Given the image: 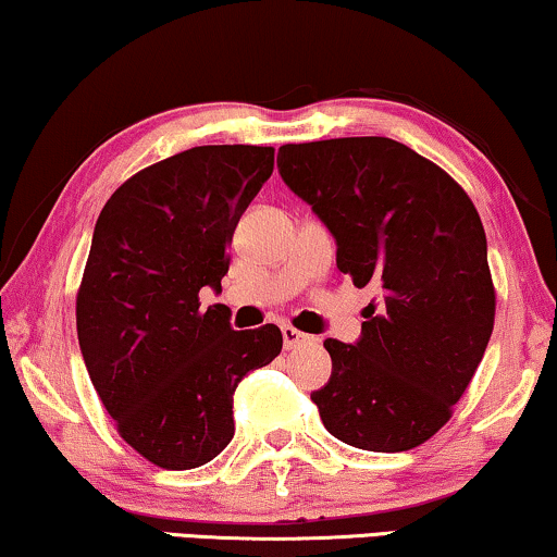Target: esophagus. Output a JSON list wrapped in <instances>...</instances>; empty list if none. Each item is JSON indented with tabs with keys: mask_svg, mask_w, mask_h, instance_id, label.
Masks as SVG:
<instances>
[{
	"mask_svg": "<svg viewBox=\"0 0 557 557\" xmlns=\"http://www.w3.org/2000/svg\"><path fill=\"white\" fill-rule=\"evenodd\" d=\"M281 334H284V347L286 349H294V347H301V345H311V342H314V337H309V334L294 330V326H284V330H281Z\"/></svg>",
	"mask_w": 557,
	"mask_h": 557,
	"instance_id": "obj_1",
	"label": "esophagus"
}]
</instances>
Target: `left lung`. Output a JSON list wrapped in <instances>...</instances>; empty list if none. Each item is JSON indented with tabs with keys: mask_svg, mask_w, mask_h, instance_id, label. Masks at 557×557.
I'll return each mask as SVG.
<instances>
[{
	"mask_svg": "<svg viewBox=\"0 0 557 557\" xmlns=\"http://www.w3.org/2000/svg\"><path fill=\"white\" fill-rule=\"evenodd\" d=\"M281 180L337 240V269L380 288L355 345L326 339L311 393L324 429L364 451H408L451 418L494 330L486 235L438 164L385 136L278 149Z\"/></svg>",
	"mask_w": 557,
	"mask_h": 557,
	"instance_id": "left-lung-1",
	"label": "left lung"
}]
</instances>
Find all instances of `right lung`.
Returning a JSON list of instances; mask_svg holds the SVG:
<instances>
[{
    "label": "right lung",
    "instance_id": "1",
    "mask_svg": "<svg viewBox=\"0 0 557 557\" xmlns=\"http://www.w3.org/2000/svg\"><path fill=\"white\" fill-rule=\"evenodd\" d=\"M273 172V147H195L128 177L103 205L75 299L83 360L119 436L162 469L231 444L233 393L281 352L276 324L235 332L220 292L235 225Z\"/></svg>",
    "mask_w": 557,
    "mask_h": 557
}]
</instances>
